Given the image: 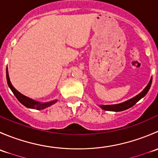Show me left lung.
<instances>
[{"label":"left lung","instance_id":"left-lung-1","mask_svg":"<svg viewBox=\"0 0 158 158\" xmlns=\"http://www.w3.org/2000/svg\"><path fill=\"white\" fill-rule=\"evenodd\" d=\"M151 82H152V79H151L148 85L146 86V88L142 91L140 94H138V95H136L135 97L132 98L131 99L128 100V101L125 102L120 103V104L117 105H111V106H100V107L102 109L106 110V111H124V110H126L129 109V108L132 107L133 106H135L141 98H143L144 96H145L146 94L148 93V92L149 91L150 87L151 85Z\"/></svg>","mask_w":158,"mask_h":158}]
</instances>
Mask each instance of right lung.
Segmentation results:
<instances>
[{"instance_id": "add662e5", "label": "right lung", "mask_w": 158, "mask_h": 158, "mask_svg": "<svg viewBox=\"0 0 158 158\" xmlns=\"http://www.w3.org/2000/svg\"><path fill=\"white\" fill-rule=\"evenodd\" d=\"M6 76H7V84H8L9 88L11 89L12 92L14 93V95H15L16 98H17L19 102L21 103L22 105H23L26 107L30 108V109H37V110H41L46 109V108L49 107V106H52L53 105L54 103L56 102L57 100H53V101H51L49 102H47V103H41L39 102H36L34 100L31 99V98H28V97L25 96V95H22L21 93L18 92L17 90H16L15 88L11 84L10 79H9V76H8V71H7V69L6 70Z\"/></svg>"}]
</instances>
